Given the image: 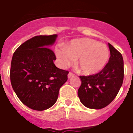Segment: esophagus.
I'll return each mask as SVG.
<instances>
[{
  "label": "esophagus",
  "instance_id": "esophagus-1",
  "mask_svg": "<svg viewBox=\"0 0 133 133\" xmlns=\"http://www.w3.org/2000/svg\"><path fill=\"white\" fill-rule=\"evenodd\" d=\"M72 76H74V74L72 73V72H70V73L68 74V78H70Z\"/></svg>",
  "mask_w": 133,
  "mask_h": 133
}]
</instances>
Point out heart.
Returning a JSON list of instances; mask_svg holds the SVG:
<instances>
[{
  "mask_svg": "<svg viewBox=\"0 0 133 133\" xmlns=\"http://www.w3.org/2000/svg\"><path fill=\"white\" fill-rule=\"evenodd\" d=\"M55 53L63 67L70 65L77 59V68L86 76L99 73L110 59V49L106 44L87 38L70 41L65 48H56Z\"/></svg>",
  "mask_w": 133,
  "mask_h": 133,
  "instance_id": "b5f03b06",
  "label": "heart"
}]
</instances>
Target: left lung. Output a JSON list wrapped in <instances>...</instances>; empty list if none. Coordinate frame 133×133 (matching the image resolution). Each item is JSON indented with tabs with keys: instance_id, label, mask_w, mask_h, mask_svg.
Wrapping results in <instances>:
<instances>
[{
	"instance_id": "8db88e82",
	"label": "left lung",
	"mask_w": 133,
	"mask_h": 133,
	"mask_svg": "<svg viewBox=\"0 0 133 133\" xmlns=\"http://www.w3.org/2000/svg\"><path fill=\"white\" fill-rule=\"evenodd\" d=\"M110 57L104 69L95 75L80 76L78 91L80 102L90 109L106 107L116 97L124 79V61L121 53L108 43Z\"/></svg>"
}]
</instances>
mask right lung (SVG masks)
<instances>
[{"label": "right lung", "mask_w": 133, "mask_h": 133, "mask_svg": "<svg viewBox=\"0 0 133 133\" xmlns=\"http://www.w3.org/2000/svg\"><path fill=\"white\" fill-rule=\"evenodd\" d=\"M57 34L36 36L17 49L12 57L10 78L20 101L37 111L47 110L55 103L59 91L68 80L69 72L58 68L49 49Z\"/></svg>", "instance_id": "obj_1"}]
</instances>
